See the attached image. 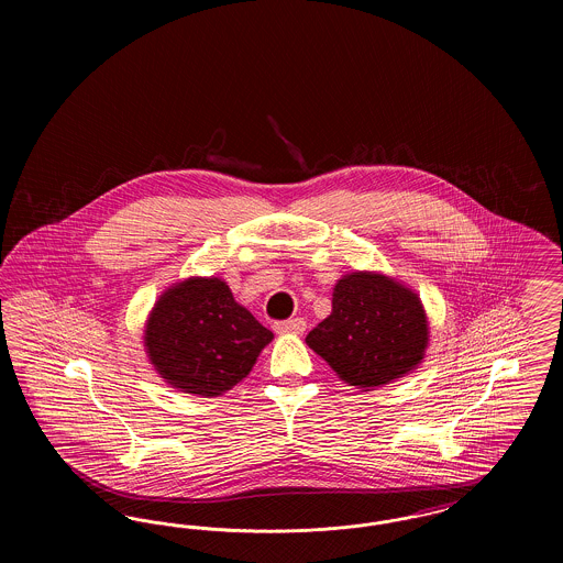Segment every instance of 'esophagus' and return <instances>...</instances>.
<instances>
[{"label": "esophagus", "instance_id": "34e87169", "mask_svg": "<svg viewBox=\"0 0 563 563\" xmlns=\"http://www.w3.org/2000/svg\"><path fill=\"white\" fill-rule=\"evenodd\" d=\"M274 329L278 333H295V335H299V333L306 331V321L301 317H297V319H289V321L276 322Z\"/></svg>", "mask_w": 563, "mask_h": 563}]
</instances>
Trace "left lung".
Returning a JSON list of instances; mask_svg holds the SVG:
<instances>
[{
  "label": "left lung",
  "mask_w": 563,
  "mask_h": 563,
  "mask_svg": "<svg viewBox=\"0 0 563 563\" xmlns=\"http://www.w3.org/2000/svg\"><path fill=\"white\" fill-rule=\"evenodd\" d=\"M306 344L350 386L369 390L413 372L429 346V319L420 297L377 272L338 280L331 314Z\"/></svg>",
  "instance_id": "obj_1"
}]
</instances>
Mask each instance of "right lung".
Listing matches in <instances>:
<instances>
[{"label":"right lung","instance_id":"right-lung-1","mask_svg":"<svg viewBox=\"0 0 563 563\" xmlns=\"http://www.w3.org/2000/svg\"><path fill=\"white\" fill-rule=\"evenodd\" d=\"M272 338L221 278L191 276L161 295L143 342L173 388L219 397L249 375Z\"/></svg>","mask_w":563,"mask_h":563}]
</instances>
